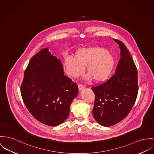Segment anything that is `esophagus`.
Listing matches in <instances>:
<instances>
[{
    "instance_id": "esophagus-1",
    "label": "esophagus",
    "mask_w": 154,
    "mask_h": 154,
    "mask_svg": "<svg viewBox=\"0 0 154 154\" xmlns=\"http://www.w3.org/2000/svg\"><path fill=\"white\" fill-rule=\"evenodd\" d=\"M78 87H79V90H83V89H84V88H85V86L83 85L82 84H78Z\"/></svg>"
}]
</instances>
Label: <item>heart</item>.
I'll return each mask as SVG.
<instances>
[{
  "label": "heart",
  "instance_id": "b5f03b06",
  "mask_svg": "<svg viewBox=\"0 0 154 154\" xmlns=\"http://www.w3.org/2000/svg\"><path fill=\"white\" fill-rule=\"evenodd\" d=\"M115 64L114 56L107 50L101 47L82 48L77 50L74 57H66L64 67L67 74L73 78L81 75L85 67L88 73L85 79H93L95 82H101L107 79L113 70Z\"/></svg>",
  "mask_w": 154,
  "mask_h": 154
}]
</instances>
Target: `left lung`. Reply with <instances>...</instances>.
Instances as JSON below:
<instances>
[{
	"mask_svg": "<svg viewBox=\"0 0 154 154\" xmlns=\"http://www.w3.org/2000/svg\"><path fill=\"white\" fill-rule=\"evenodd\" d=\"M121 58L115 74L106 83L91 88L95 96L93 114L101 125H114L125 119L135 102L138 71L125 45L117 39Z\"/></svg>",
	"mask_w": 154,
	"mask_h": 154,
	"instance_id": "8db88e82",
	"label": "left lung"
}]
</instances>
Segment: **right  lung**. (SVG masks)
<instances>
[{
    "label": "right lung",
    "mask_w": 154,
    "mask_h": 154,
    "mask_svg": "<svg viewBox=\"0 0 154 154\" xmlns=\"http://www.w3.org/2000/svg\"><path fill=\"white\" fill-rule=\"evenodd\" d=\"M20 91L25 106L37 120L57 126L68 118L79 89L64 74L61 61L45 48L30 60Z\"/></svg>",
    "instance_id": "obj_1"
}]
</instances>
